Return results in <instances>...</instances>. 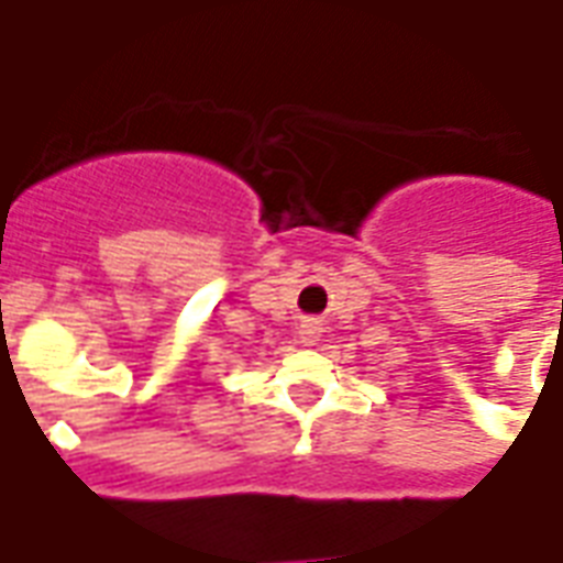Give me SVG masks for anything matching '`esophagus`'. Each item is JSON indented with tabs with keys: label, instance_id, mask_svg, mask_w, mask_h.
Masks as SVG:
<instances>
[{
	"label": "esophagus",
	"instance_id": "obj_1",
	"mask_svg": "<svg viewBox=\"0 0 563 563\" xmlns=\"http://www.w3.org/2000/svg\"><path fill=\"white\" fill-rule=\"evenodd\" d=\"M319 322H313V319H307V322H301V328H298V336H301L303 345H313L316 340H319Z\"/></svg>",
	"mask_w": 563,
	"mask_h": 563
}]
</instances>
